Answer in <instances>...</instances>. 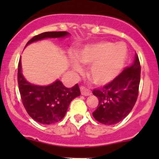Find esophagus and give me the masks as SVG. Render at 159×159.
<instances>
[{"instance_id":"obj_1","label":"esophagus","mask_w":159,"mask_h":159,"mask_svg":"<svg viewBox=\"0 0 159 159\" xmlns=\"http://www.w3.org/2000/svg\"><path fill=\"white\" fill-rule=\"evenodd\" d=\"M80 90H81V93L82 95L84 96H89V95H91V92L90 90H89L88 89H86L84 86H80Z\"/></svg>"}]
</instances>
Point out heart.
Masks as SVG:
<instances>
[{
  "mask_svg": "<svg viewBox=\"0 0 159 159\" xmlns=\"http://www.w3.org/2000/svg\"><path fill=\"white\" fill-rule=\"evenodd\" d=\"M81 62L90 65L89 76L96 84H105L111 81L121 72L127 57V49L123 44L102 41L81 49L78 54ZM73 68L81 71V67L73 61Z\"/></svg>",
  "mask_w": 159,
  "mask_h": 159,
  "instance_id": "b5f03b06",
  "label": "heart"
}]
</instances>
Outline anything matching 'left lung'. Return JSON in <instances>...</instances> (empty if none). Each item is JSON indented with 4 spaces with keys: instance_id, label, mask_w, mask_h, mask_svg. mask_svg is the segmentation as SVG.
Instances as JSON below:
<instances>
[{
    "instance_id": "1",
    "label": "left lung",
    "mask_w": 159,
    "mask_h": 159,
    "mask_svg": "<svg viewBox=\"0 0 159 159\" xmlns=\"http://www.w3.org/2000/svg\"><path fill=\"white\" fill-rule=\"evenodd\" d=\"M140 78V61L135 54L132 65L126 67L108 84L94 89L93 94L99 100L97 109L92 113L94 118L107 125L124 119L135 105Z\"/></svg>"
}]
</instances>
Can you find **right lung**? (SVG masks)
<instances>
[{"mask_svg": "<svg viewBox=\"0 0 159 159\" xmlns=\"http://www.w3.org/2000/svg\"><path fill=\"white\" fill-rule=\"evenodd\" d=\"M69 34L66 31H48L35 35L28 43L47 38H63ZM17 82L24 107L34 121L44 125H51L65 117L70 102L81 94L78 84L68 89L57 80L48 86L30 84L21 74L20 60L17 68Z\"/></svg>", "mask_w": 159, "mask_h": 159, "instance_id": "1", "label": "right lung"}]
</instances>
